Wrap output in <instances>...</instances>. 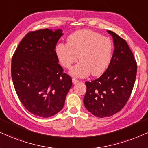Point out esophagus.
<instances>
[{"instance_id":"1","label":"esophagus","mask_w":148,"mask_h":148,"mask_svg":"<svg viewBox=\"0 0 148 148\" xmlns=\"http://www.w3.org/2000/svg\"><path fill=\"white\" fill-rule=\"evenodd\" d=\"M79 80H77V79H74V78H73L72 79V83H74V84H76V83H79Z\"/></svg>"}]
</instances>
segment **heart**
Returning a JSON list of instances; mask_svg holds the SVG:
<instances>
[{
  "instance_id": "heart-1",
  "label": "heart",
  "mask_w": 148,
  "mask_h": 148,
  "mask_svg": "<svg viewBox=\"0 0 148 148\" xmlns=\"http://www.w3.org/2000/svg\"><path fill=\"white\" fill-rule=\"evenodd\" d=\"M56 52L60 63L70 68L79 58L81 62L71 69L76 77L94 76L104 73L112 60L113 44L111 39L90 29L79 30L69 35L67 43H59Z\"/></svg>"
}]
</instances>
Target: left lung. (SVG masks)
<instances>
[{
  "mask_svg": "<svg viewBox=\"0 0 148 148\" xmlns=\"http://www.w3.org/2000/svg\"><path fill=\"white\" fill-rule=\"evenodd\" d=\"M114 50L109 66L99 79L86 81L83 103L90 112L99 118L111 116L125 106L136 76L137 65L127 43L113 32Z\"/></svg>",
  "mask_w": 148,
  "mask_h": 148,
  "instance_id": "1",
  "label": "left lung"
}]
</instances>
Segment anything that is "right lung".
<instances>
[{
    "instance_id": "add662e5",
    "label": "right lung",
    "mask_w": 148,
    "mask_h": 148,
    "mask_svg": "<svg viewBox=\"0 0 148 148\" xmlns=\"http://www.w3.org/2000/svg\"><path fill=\"white\" fill-rule=\"evenodd\" d=\"M61 29L29 32L12 56L11 73L19 100L30 113L43 118L60 112L72 85L56 52Z\"/></svg>"
}]
</instances>
